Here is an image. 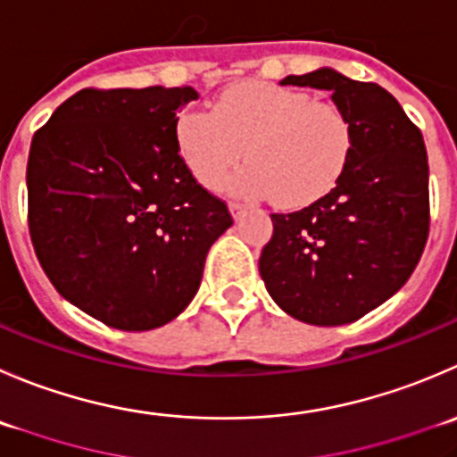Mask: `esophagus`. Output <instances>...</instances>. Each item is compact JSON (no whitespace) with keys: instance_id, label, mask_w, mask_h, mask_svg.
Here are the masks:
<instances>
[{"instance_id":"esophagus-1","label":"esophagus","mask_w":457,"mask_h":457,"mask_svg":"<svg viewBox=\"0 0 457 457\" xmlns=\"http://www.w3.org/2000/svg\"><path fill=\"white\" fill-rule=\"evenodd\" d=\"M229 212H232V216H234V220H238L241 219L243 214H245V207L241 205V203H229Z\"/></svg>"}]
</instances>
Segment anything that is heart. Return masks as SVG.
I'll use <instances>...</instances> for the list:
<instances>
[{
  "instance_id": "heart-1",
  "label": "heart",
  "mask_w": 457,
  "mask_h": 457,
  "mask_svg": "<svg viewBox=\"0 0 457 457\" xmlns=\"http://www.w3.org/2000/svg\"><path fill=\"white\" fill-rule=\"evenodd\" d=\"M214 111L187 106L174 120V143L189 174L216 189L232 167H243L232 189L243 196H274L296 210L330 194L353 154V127L330 102L301 88L250 79L225 88Z\"/></svg>"
}]
</instances>
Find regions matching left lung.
Segmentation results:
<instances>
[{
	"label": "left lung",
	"mask_w": 457,
	"mask_h": 457,
	"mask_svg": "<svg viewBox=\"0 0 457 457\" xmlns=\"http://www.w3.org/2000/svg\"><path fill=\"white\" fill-rule=\"evenodd\" d=\"M281 84L330 91L353 127L337 187L292 214H272L259 272L274 303L312 326H344L391 299L413 274L428 237V161L400 102L335 69Z\"/></svg>",
	"instance_id": "8db88e82"
}]
</instances>
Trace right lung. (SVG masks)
<instances>
[{"label":"right lung","mask_w":457,"mask_h":457,"mask_svg":"<svg viewBox=\"0 0 457 457\" xmlns=\"http://www.w3.org/2000/svg\"><path fill=\"white\" fill-rule=\"evenodd\" d=\"M192 87L82 88L33 136L29 229L55 290L118 330L179 317L212 243L234 223L174 143Z\"/></svg>","instance_id":"add662e5"}]
</instances>
